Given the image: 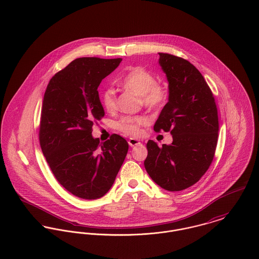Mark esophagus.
<instances>
[{
  "mask_svg": "<svg viewBox=\"0 0 259 259\" xmlns=\"http://www.w3.org/2000/svg\"><path fill=\"white\" fill-rule=\"evenodd\" d=\"M128 143H129V145H130L131 147H134V146H138V145H140L141 142H140L139 140L135 139V138H130V139L128 140Z\"/></svg>",
  "mask_w": 259,
  "mask_h": 259,
  "instance_id": "esophagus-1",
  "label": "esophagus"
}]
</instances>
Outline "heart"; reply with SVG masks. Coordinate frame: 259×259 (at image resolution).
Masks as SVG:
<instances>
[{
  "label": "heart",
  "instance_id": "heart-1",
  "mask_svg": "<svg viewBox=\"0 0 259 259\" xmlns=\"http://www.w3.org/2000/svg\"><path fill=\"white\" fill-rule=\"evenodd\" d=\"M119 83L127 90H131L140 95L144 105L150 109L156 110L163 106L167 99V91L157 83L156 77L143 67H134L125 73ZM101 103L107 111H113L116 108L115 90L112 87L105 88L100 95ZM148 123L145 116H127L121 118L116 123V128L132 136L141 133V128Z\"/></svg>",
  "mask_w": 259,
  "mask_h": 259
}]
</instances>
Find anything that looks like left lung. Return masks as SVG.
<instances>
[{
    "label": "left lung",
    "mask_w": 259,
    "mask_h": 259,
    "mask_svg": "<svg viewBox=\"0 0 259 259\" xmlns=\"http://www.w3.org/2000/svg\"><path fill=\"white\" fill-rule=\"evenodd\" d=\"M159 64L169 82V101L154 130L171 132L172 143H147L144 166L164 190L178 192L195 185L209 168L219 137L214 97L201 72L190 61L159 53Z\"/></svg>",
    "instance_id": "left-lung-1"
}]
</instances>
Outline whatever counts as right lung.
I'll list each match as a JSON object with an SVG mask.
<instances>
[{"mask_svg": "<svg viewBox=\"0 0 259 259\" xmlns=\"http://www.w3.org/2000/svg\"><path fill=\"white\" fill-rule=\"evenodd\" d=\"M121 60L76 58L53 76L45 92L41 151L58 183L84 200L99 199L111 189L128 152L120 135L100 144L91 134L105 114L97 88Z\"/></svg>", "mask_w": 259, "mask_h": 259, "instance_id": "obj_1", "label": "right lung"}]
</instances>
